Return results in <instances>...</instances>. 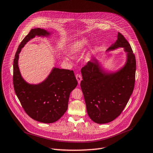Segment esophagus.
<instances>
[{
  "mask_svg": "<svg viewBox=\"0 0 153 153\" xmlns=\"http://www.w3.org/2000/svg\"><path fill=\"white\" fill-rule=\"evenodd\" d=\"M76 79H77L78 83L80 84V83H81V81H82V79L81 75L79 74H76Z\"/></svg>",
  "mask_w": 153,
  "mask_h": 153,
  "instance_id": "1",
  "label": "esophagus"
}]
</instances>
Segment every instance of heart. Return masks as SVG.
I'll use <instances>...</instances> for the list:
<instances>
[{
  "label": "heart",
  "mask_w": 153,
  "mask_h": 153,
  "mask_svg": "<svg viewBox=\"0 0 153 153\" xmlns=\"http://www.w3.org/2000/svg\"><path fill=\"white\" fill-rule=\"evenodd\" d=\"M88 44V40L86 38L78 39L72 42L69 49V54L72 57H77L82 54L86 46ZM91 59V54H87L85 57V60L89 61ZM67 61L68 59H65Z\"/></svg>",
  "instance_id": "obj_1"
}]
</instances>
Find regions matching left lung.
<instances>
[{"label":"left lung","mask_w":153,"mask_h":153,"mask_svg":"<svg viewBox=\"0 0 153 153\" xmlns=\"http://www.w3.org/2000/svg\"><path fill=\"white\" fill-rule=\"evenodd\" d=\"M123 48L126 52L124 65L116 71L105 69L96 58L81 69V88L88 116L94 123L111 122L121 114L133 91L136 59L129 42L118 32L117 40L106 52Z\"/></svg>","instance_id":"8db88e82"}]
</instances>
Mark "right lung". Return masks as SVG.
Segmentation results:
<instances>
[{
  "instance_id": "obj_1",
  "label": "right lung",
  "mask_w": 153,
  "mask_h": 153,
  "mask_svg": "<svg viewBox=\"0 0 153 153\" xmlns=\"http://www.w3.org/2000/svg\"><path fill=\"white\" fill-rule=\"evenodd\" d=\"M52 34L44 29H32L19 45L13 65V83L20 102L29 116L43 123L57 121L67 111L70 93L77 85L74 71L54 67L42 82L30 84L22 77L18 61L22 49L31 39L49 38Z\"/></svg>"
}]
</instances>
